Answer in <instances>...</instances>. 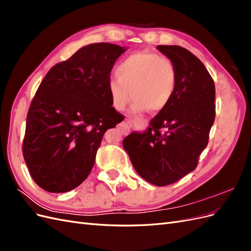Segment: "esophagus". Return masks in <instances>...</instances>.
<instances>
[{
    "label": "esophagus",
    "mask_w": 251,
    "mask_h": 251,
    "mask_svg": "<svg viewBox=\"0 0 251 251\" xmlns=\"http://www.w3.org/2000/svg\"><path fill=\"white\" fill-rule=\"evenodd\" d=\"M130 121H127V123H125L120 126V130H121V133H123L124 135L127 134L128 132H130Z\"/></svg>",
    "instance_id": "obj_1"
}]
</instances>
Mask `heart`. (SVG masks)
Returning <instances> with one entry per match:
<instances>
[{
  "label": "heart",
  "instance_id": "heart-1",
  "mask_svg": "<svg viewBox=\"0 0 251 251\" xmlns=\"http://www.w3.org/2000/svg\"><path fill=\"white\" fill-rule=\"evenodd\" d=\"M109 80L108 92L113 107L124 110L134 98L133 110L165 109L176 92L177 70L172 60L155 52L141 51L128 55Z\"/></svg>",
  "mask_w": 251,
  "mask_h": 251
}]
</instances>
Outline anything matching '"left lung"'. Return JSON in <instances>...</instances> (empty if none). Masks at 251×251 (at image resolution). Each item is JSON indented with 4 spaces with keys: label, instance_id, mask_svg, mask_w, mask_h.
<instances>
[{
    "label": "left lung",
    "instance_id": "obj_1",
    "mask_svg": "<svg viewBox=\"0 0 251 251\" xmlns=\"http://www.w3.org/2000/svg\"><path fill=\"white\" fill-rule=\"evenodd\" d=\"M177 70L172 101L143 133H132L124 148L140 176L156 186L177 182L198 165L216 116L215 82L201 60L180 46L159 45Z\"/></svg>",
    "mask_w": 251,
    "mask_h": 251
}]
</instances>
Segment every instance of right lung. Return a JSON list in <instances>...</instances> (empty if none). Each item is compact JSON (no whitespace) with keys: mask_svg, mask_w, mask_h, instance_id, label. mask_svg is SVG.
Segmentation results:
<instances>
[{"mask_svg":"<svg viewBox=\"0 0 251 251\" xmlns=\"http://www.w3.org/2000/svg\"><path fill=\"white\" fill-rule=\"evenodd\" d=\"M109 43L80 48L53 66L27 114L23 156L35 183L66 193L87 179L103 134L123 120L112 107L110 73L126 51Z\"/></svg>","mask_w":251,"mask_h":251,"instance_id":"obj_1","label":"right lung"}]
</instances>
